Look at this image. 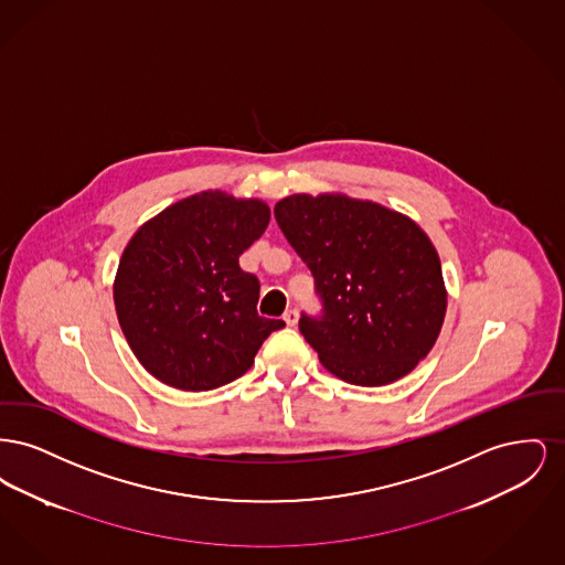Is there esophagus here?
<instances>
[{
    "mask_svg": "<svg viewBox=\"0 0 565 565\" xmlns=\"http://www.w3.org/2000/svg\"><path fill=\"white\" fill-rule=\"evenodd\" d=\"M284 320H286V323H288V326H296V322H298V311L290 307V309H288V311L284 313Z\"/></svg>",
    "mask_w": 565,
    "mask_h": 565,
    "instance_id": "1",
    "label": "esophagus"
}]
</instances>
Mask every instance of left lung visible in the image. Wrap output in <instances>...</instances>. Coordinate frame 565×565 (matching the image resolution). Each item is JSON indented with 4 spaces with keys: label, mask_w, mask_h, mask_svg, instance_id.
<instances>
[{
    "label": "left lung",
    "mask_w": 565,
    "mask_h": 565,
    "mask_svg": "<svg viewBox=\"0 0 565 565\" xmlns=\"http://www.w3.org/2000/svg\"><path fill=\"white\" fill-rule=\"evenodd\" d=\"M275 220L316 279L320 316L298 328L332 375L362 387L408 375L447 311L440 260L406 215L345 194H292Z\"/></svg>",
    "instance_id": "8db88e82"
}]
</instances>
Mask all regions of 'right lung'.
<instances>
[{
	"label": "right lung",
	"mask_w": 565,
	"mask_h": 565,
	"mask_svg": "<svg viewBox=\"0 0 565 565\" xmlns=\"http://www.w3.org/2000/svg\"><path fill=\"white\" fill-rule=\"evenodd\" d=\"M258 199L192 194L148 220L122 252L114 305L141 366L184 392L226 385L284 320L258 316L260 281L239 256L269 226Z\"/></svg>",
	"instance_id": "obj_1"
}]
</instances>
